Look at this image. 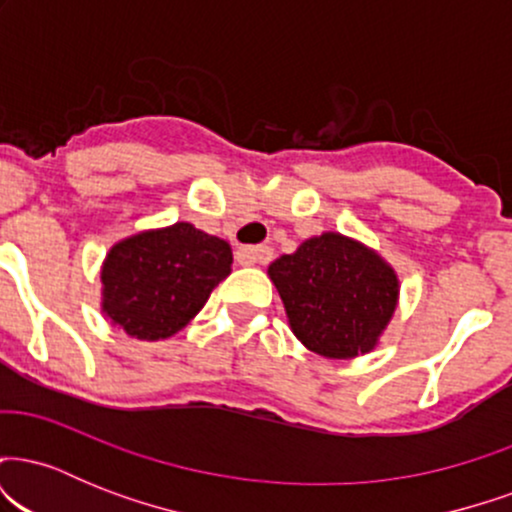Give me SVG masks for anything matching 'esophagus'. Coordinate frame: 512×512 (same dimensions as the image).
<instances>
[{"label": "esophagus", "mask_w": 512, "mask_h": 512, "mask_svg": "<svg viewBox=\"0 0 512 512\" xmlns=\"http://www.w3.org/2000/svg\"><path fill=\"white\" fill-rule=\"evenodd\" d=\"M262 252H264V250H262ZM238 260H240V252H238ZM250 262H262V264H264V262H267V257L257 255V257H255V260H250Z\"/></svg>", "instance_id": "1"}]
</instances>
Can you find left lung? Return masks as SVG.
Segmentation results:
<instances>
[{"instance_id": "left-lung-1", "label": "left lung", "mask_w": 512, "mask_h": 512, "mask_svg": "<svg viewBox=\"0 0 512 512\" xmlns=\"http://www.w3.org/2000/svg\"><path fill=\"white\" fill-rule=\"evenodd\" d=\"M231 264V245L190 221L139 231L105 255L101 308L129 337L168 339L190 325Z\"/></svg>"}]
</instances>
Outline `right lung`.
<instances>
[{
    "label": "right lung",
    "instance_id": "1",
    "mask_svg": "<svg viewBox=\"0 0 512 512\" xmlns=\"http://www.w3.org/2000/svg\"><path fill=\"white\" fill-rule=\"evenodd\" d=\"M291 332L325 358L375 349L399 301L395 269L354 238L327 231L269 264Z\"/></svg>",
    "mask_w": 512,
    "mask_h": 512
}]
</instances>
